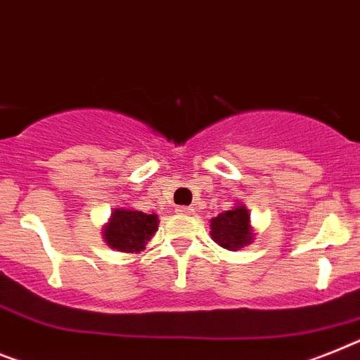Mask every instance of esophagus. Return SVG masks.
Returning a JSON list of instances; mask_svg holds the SVG:
<instances>
[{"mask_svg": "<svg viewBox=\"0 0 360 360\" xmlns=\"http://www.w3.org/2000/svg\"><path fill=\"white\" fill-rule=\"evenodd\" d=\"M175 212L181 214V216H190V214H194V207H177Z\"/></svg>", "mask_w": 360, "mask_h": 360, "instance_id": "esophagus-1", "label": "esophagus"}]
</instances>
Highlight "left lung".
<instances>
[{"mask_svg":"<svg viewBox=\"0 0 360 360\" xmlns=\"http://www.w3.org/2000/svg\"><path fill=\"white\" fill-rule=\"evenodd\" d=\"M210 238L226 250H240L255 241V229L245 205L236 203L231 210L210 219Z\"/></svg>","mask_w":360,"mask_h":360,"instance_id":"obj_1","label":"left lung"}]
</instances>
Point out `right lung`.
<instances>
[{
    "label": "right lung",
    "mask_w": 360,
    "mask_h": 360,
    "mask_svg": "<svg viewBox=\"0 0 360 360\" xmlns=\"http://www.w3.org/2000/svg\"><path fill=\"white\" fill-rule=\"evenodd\" d=\"M159 226L157 214H146L129 207H119L102 226V238L108 247L119 252L137 255L144 250Z\"/></svg>",
    "instance_id": "add662e5"
}]
</instances>
